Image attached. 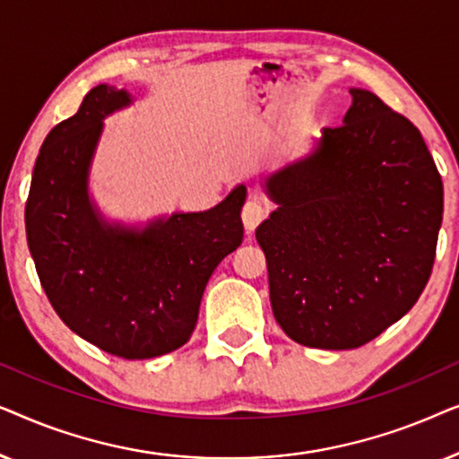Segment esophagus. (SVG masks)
Here are the masks:
<instances>
[{
	"label": "esophagus",
	"mask_w": 459,
	"mask_h": 459,
	"mask_svg": "<svg viewBox=\"0 0 459 459\" xmlns=\"http://www.w3.org/2000/svg\"><path fill=\"white\" fill-rule=\"evenodd\" d=\"M267 215V209L263 206L259 200H248L247 204H244L242 209V221H244V228L248 231H253L256 225H259L263 219Z\"/></svg>",
	"instance_id": "obj_1"
}]
</instances>
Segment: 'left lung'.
Listing matches in <instances>:
<instances>
[{
    "mask_svg": "<svg viewBox=\"0 0 459 459\" xmlns=\"http://www.w3.org/2000/svg\"><path fill=\"white\" fill-rule=\"evenodd\" d=\"M305 160L267 179L256 228L275 322L294 342L357 349L416 305L443 221V181L410 118L372 91Z\"/></svg>",
    "mask_w": 459,
    "mask_h": 459,
    "instance_id": "obj_1",
    "label": "left lung"
}]
</instances>
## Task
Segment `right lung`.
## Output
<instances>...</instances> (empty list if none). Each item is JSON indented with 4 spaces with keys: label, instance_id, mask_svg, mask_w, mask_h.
Segmentation results:
<instances>
[{
    "label": "right lung",
    "instance_id": "1",
    "mask_svg": "<svg viewBox=\"0 0 459 459\" xmlns=\"http://www.w3.org/2000/svg\"><path fill=\"white\" fill-rule=\"evenodd\" d=\"M131 102L98 85L49 131L24 209L27 242L54 311L74 334L123 359H150L190 341L215 267L242 244L247 187L204 212H175L146 230L104 223L87 196L102 118Z\"/></svg>",
    "mask_w": 459,
    "mask_h": 459
}]
</instances>
